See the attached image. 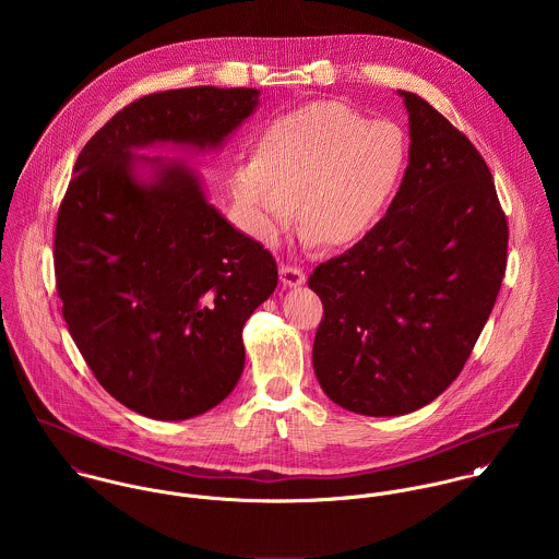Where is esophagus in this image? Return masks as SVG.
Returning <instances> with one entry per match:
<instances>
[{
  "mask_svg": "<svg viewBox=\"0 0 559 559\" xmlns=\"http://www.w3.org/2000/svg\"><path fill=\"white\" fill-rule=\"evenodd\" d=\"M280 277H282V284L288 288H297L306 284V271L297 264H280Z\"/></svg>",
  "mask_w": 559,
  "mask_h": 559,
  "instance_id": "1",
  "label": "esophagus"
}]
</instances>
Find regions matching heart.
<instances>
[{
  "mask_svg": "<svg viewBox=\"0 0 559 559\" xmlns=\"http://www.w3.org/2000/svg\"><path fill=\"white\" fill-rule=\"evenodd\" d=\"M408 163V142L392 120H368L340 100L297 107L258 135L253 157L233 174L240 228L275 245L297 219L304 239L346 247L385 215Z\"/></svg>",
  "mask_w": 559,
  "mask_h": 559,
  "instance_id": "obj_1",
  "label": "heart"
}]
</instances>
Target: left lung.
I'll return each instance as SVG.
<instances>
[{
	"label": "left lung",
	"instance_id": "obj_1",
	"mask_svg": "<svg viewBox=\"0 0 559 559\" xmlns=\"http://www.w3.org/2000/svg\"><path fill=\"white\" fill-rule=\"evenodd\" d=\"M408 165L388 215L319 264L314 372L359 415L426 406L461 374L490 317L508 260V222L476 146L428 100L400 90Z\"/></svg>",
	"mask_w": 559,
	"mask_h": 559
}]
</instances>
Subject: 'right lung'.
<instances>
[{
	"mask_svg": "<svg viewBox=\"0 0 559 559\" xmlns=\"http://www.w3.org/2000/svg\"><path fill=\"white\" fill-rule=\"evenodd\" d=\"M253 87H180L120 109L83 146L58 211L62 314L96 381L153 419H189L226 399L245 366V320L277 264L235 230L180 160L133 148H217L258 105ZM138 159L156 176L142 183Z\"/></svg>",
	"mask_w": 559,
	"mask_h": 559,
	"instance_id": "obj_1",
	"label": "right lung"
}]
</instances>
